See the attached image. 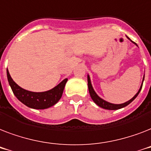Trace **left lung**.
Returning <instances> with one entry per match:
<instances>
[{
  "instance_id": "obj_1",
  "label": "left lung",
  "mask_w": 151,
  "mask_h": 151,
  "mask_svg": "<svg viewBox=\"0 0 151 151\" xmlns=\"http://www.w3.org/2000/svg\"><path fill=\"white\" fill-rule=\"evenodd\" d=\"M127 38L129 39V37H127ZM129 40H130V39H129ZM130 41H131V40H130ZM131 41L133 44H135L136 46H138L136 43H135V42H133L132 41ZM143 80H144V77H143ZM143 82H142V85H141V86H140V88H139V89L138 92H137V93H136V94L135 95V96H134L132 97L131 99H130V100L127 101V102H125V103H122V104H114V103H109V102H107V101L104 100V99H103L102 98H100V97H99V96L96 94V92H95V90L93 89V87H92V83H91V80H90L89 75H88V91H89L90 96H91L92 99L94 101V103H96V105H98L99 106H100V107L103 108V109H106V110H118V109H121V108H123V107H124V106H126L129 105V103H131L134 100V99H136V97H137V96L139 95V92H140L141 89H142Z\"/></svg>"
}]
</instances>
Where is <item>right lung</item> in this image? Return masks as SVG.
Segmentation results:
<instances>
[{"label":"right lung","mask_w":151,"mask_h":151,"mask_svg":"<svg viewBox=\"0 0 151 151\" xmlns=\"http://www.w3.org/2000/svg\"><path fill=\"white\" fill-rule=\"evenodd\" d=\"M7 77H8L9 85L11 86V88L16 98L28 107L37 109V110L47 109L58 103L59 99H61L64 87L67 81V78H66L57 86L48 91L34 92L26 90L19 86L12 80L8 69H7Z\"/></svg>","instance_id":"right-lung-1"}]
</instances>
